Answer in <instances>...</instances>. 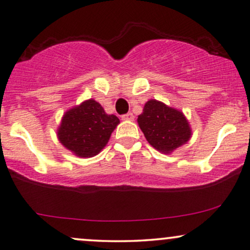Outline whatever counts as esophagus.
<instances>
[{
	"label": "esophagus",
	"instance_id": "obj_1",
	"mask_svg": "<svg viewBox=\"0 0 250 250\" xmlns=\"http://www.w3.org/2000/svg\"><path fill=\"white\" fill-rule=\"evenodd\" d=\"M122 120H125V121H133V120H134V114L133 113L125 114V115H122Z\"/></svg>",
	"mask_w": 250,
	"mask_h": 250
}]
</instances>
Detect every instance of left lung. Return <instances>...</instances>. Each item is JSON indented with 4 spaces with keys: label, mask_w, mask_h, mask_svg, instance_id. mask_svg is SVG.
Returning <instances> with one entry per match:
<instances>
[{
    "label": "left lung",
    "mask_w": 250,
    "mask_h": 250,
    "mask_svg": "<svg viewBox=\"0 0 250 250\" xmlns=\"http://www.w3.org/2000/svg\"><path fill=\"white\" fill-rule=\"evenodd\" d=\"M137 122L150 146L162 154H171L192 135L184 114L157 100H149L144 104Z\"/></svg>",
    "instance_id": "1"
}]
</instances>
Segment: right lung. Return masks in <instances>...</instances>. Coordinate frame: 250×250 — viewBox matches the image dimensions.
Here are the masks:
<instances>
[{"label":"right lung","mask_w":250,"mask_h":250,"mask_svg":"<svg viewBox=\"0 0 250 250\" xmlns=\"http://www.w3.org/2000/svg\"><path fill=\"white\" fill-rule=\"evenodd\" d=\"M119 123V117L108 115L99 102L89 99L64 114L57 135L78 157H93L106 146Z\"/></svg>","instance_id":"right-lung-1"}]
</instances>
